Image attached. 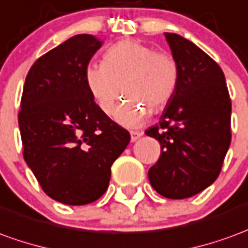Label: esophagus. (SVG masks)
Segmentation results:
<instances>
[{"label":"esophagus","mask_w":248,"mask_h":248,"mask_svg":"<svg viewBox=\"0 0 248 248\" xmlns=\"http://www.w3.org/2000/svg\"><path fill=\"white\" fill-rule=\"evenodd\" d=\"M142 131H130V138H131V142H136L140 137H142Z\"/></svg>","instance_id":"obj_1"}]
</instances>
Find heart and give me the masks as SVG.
<instances>
[{"mask_svg":"<svg viewBox=\"0 0 248 248\" xmlns=\"http://www.w3.org/2000/svg\"><path fill=\"white\" fill-rule=\"evenodd\" d=\"M177 83L178 65L172 55L154 52L134 40L111 46L103 64H90L86 70L88 91L106 115L114 111L124 93L129 96L115 112V121L127 127L140 126L149 108L157 111L165 106Z\"/></svg>","mask_w":248,"mask_h":248,"instance_id":"obj_1","label":"heart"}]
</instances>
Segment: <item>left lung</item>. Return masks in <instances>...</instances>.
<instances>
[{
    "label": "left lung",
    "instance_id": "1",
    "mask_svg": "<svg viewBox=\"0 0 248 248\" xmlns=\"http://www.w3.org/2000/svg\"><path fill=\"white\" fill-rule=\"evenodd\" d=\"M165 39L178 65V83L160 122L145 133L161 145L149 181L168 199H186L217 178L231 143V99L216 62L176 33Z\"/></svg>",
    "mask_w": 248,
    "mask_h": 248
}]
</instances>
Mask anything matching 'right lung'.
Instances as JSON below:
<instances>
[{"instance_id": "1", "label": "right lung", "mask_w": 248, "mask_h": 248, "mask_svg": "<svg viewBox=\"0 0 248 248\" xmlns=\"http://www.w3.org/2000/svg\"><path fill=\"white\" fill-rule=\"evenodd\" d=\"M102 41L76 34L28 72L18 126L24 160L48 196L68 205L98 200L108 188L111 165L130 142L127 130L99 110L86 70Z\"/></svg>"}]
</instances>
